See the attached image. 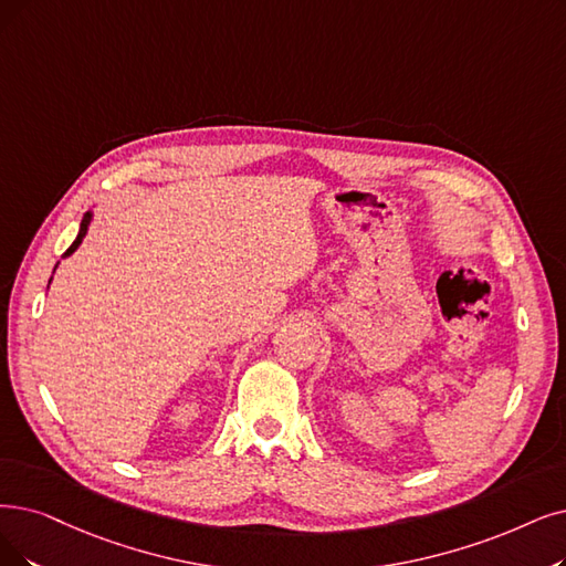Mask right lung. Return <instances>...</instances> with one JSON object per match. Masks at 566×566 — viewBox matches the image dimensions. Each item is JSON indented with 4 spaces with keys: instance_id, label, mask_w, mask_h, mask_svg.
<instances>
[{
    "instance_id": "obj_1",
    "label": "right lung",
    "mask_w": 566,
    "mask_h": 566,
    "mask_svg": "<svg viewBox=\"0 0 566 566\" xmlns=\"http://www.w3.org/2000/svg\"><path fill=\"white\" fill-rule=\"evenodd\" d=\"M90 222H93V211H87L85 216H83V220H81V228H78V234H76V239H74V243L70 245V248H66V253L62 255V258H70L74 251H76V248L83 243V239H85V234H87V230H90ZM60 264V262H57ZM57 264H55V269H57ZM51 281H53V276H51ZM49 281V283H51Z\"/></svg>"
}]
</instances>
